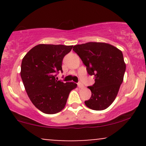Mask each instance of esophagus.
<instances>
[{
  "mask_svg": "<svg viewBox=\"0 0 146 146\" xmlns=\"http://www.w3.org/2000/svg\"><path fill=\"white\" fill-rule=\"evenodd\" d=\"M78 86L79 87V88H84V84L82 82H78Z\"/></svg>",
  "mask_w": 146,
  "mask_h": 146,
  "instance_id": "1",
  "label": "esophagus"
}]
</instances>
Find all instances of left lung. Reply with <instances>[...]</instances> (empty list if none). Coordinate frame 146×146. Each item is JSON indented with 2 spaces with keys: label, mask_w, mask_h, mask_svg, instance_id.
<instances>
[{
  "label": "left lung",
  "mask_w": 146,
  "mask_h": 146,
  "mask_svg": "<svg viewBox=\"0 0 146 146\" xmlns=\"http://www.w3.org/2000/svg\"><path fill=\"white\" fill-rule=\"evenodd\" d=\"M73 50L86 66L88 74L95 79L94 84L88 86L91 97L85 104L92 110L106 109L115 100L123 82V53L113 45L95 42L75 45Z\"/></svg>",
  "instance_id": "left-lung-1"
}]
</instances>
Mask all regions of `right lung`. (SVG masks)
Returning <instances> with one entry per match:
<instances>
[{
  "label": "right lung",
  "instance_id": "add662e5",
  "mask_svg": "<svg viewBox=\"0 0 146 146\" xmlns=\"http://www.w3.org/2000/svg\"><path fill=\"white\" fill-rule=\"evenodd\" d=\"M73 46L38 44L23 58L21 76L33 104L42 113L56 114L64 108L70 92L77 87L74 82L64 83L57 75L62 73L64 57Z\"/></svg>",
  "mask_w": 146,
  "mask_h": 146
}]
</instances>
